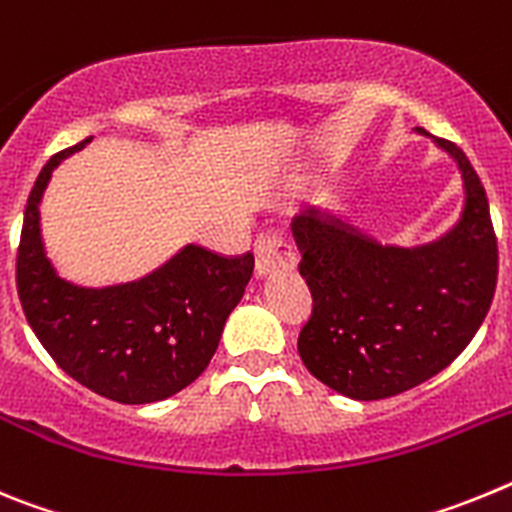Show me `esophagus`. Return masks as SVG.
Wrapping results in <instances>:
<instances>
[{"label":"esophagus","mask_w":512,"mask_h":512,"mask_svg":"<svg viewBox=\"0 0 512 512\" xmlns=\"http://www.w3.org/2000/svg\"><path fill=\"white\" fill-rule=\"evenodd\" d=\"M295 264V243L289 241L282 230L264 233L256 238V271H259L261 277H264V274H271V271L295 269Z\"/></svg>","instance_id":"34e87169"}]
</instances>
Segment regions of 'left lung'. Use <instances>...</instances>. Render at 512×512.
<instances>
[{
	"mask_svg": "<svg viewBox=\"0 0 512 512\" xmlns=\"http://www.w3.org/2000/svg\"><path fill=\"white\" fill-rule=\"evenodd\" d=\"M459 161L467 207L431 246H379L318 212L292 225L312 312L297 338L312 377L354 400H384L418 387L469 346L497 284V235L467 153L436 138Z\"/></svg>",
	"mask_w": 512,
	"mask_h": 512,
	"instance_id": "1",
	"label": "left lung"
}]
</instances>
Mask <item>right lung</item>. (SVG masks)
Wrapping results in <instances>:
<instances>
[{
  "label": "right lung",
  "mask_w": 512,
  "mask_h": 512,
  "mask_svg": "<svg viewBox=\"0 0 512 512\" xmlns=\"http://www.w3.org/2000/svg\"><path fill=\"white\" fill-rule=\"evenodd\" d=\"M74 148L51 156L27 197L17 248V295L51 359L76 382L122 405L166 400L200 377L253 274V253L187 246L146 279L104 289L63 282L40 241V197L51 171Z\"/></svg>",
  "instance_id": "obj_1"
}]
</instances>
